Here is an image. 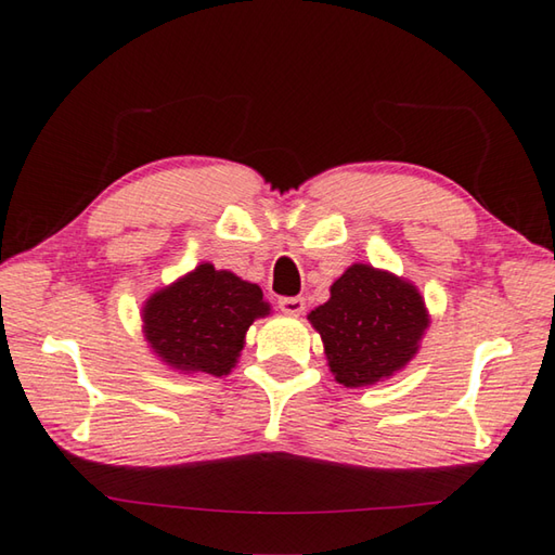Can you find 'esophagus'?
Here are the masks:
<instances>
[{
	"instance_id": "34e87169",
	"label": "esophagus",
	"mask_w": 555,
	"mask_h": 555,
	"mask_svg": "<svg viewBox=\"0 0 555 555\" xmlns=\"http://www.w3.org/2000/svg\"><path fill=\"white\" fill-rule=\"evenodd\" d=\"M279 308L284 311L286 315H304L306 311V300L296 296V298H281L279 300Z\"/></svg>"
}]
</instances>
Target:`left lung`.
Masks as SVG:
<instances>
[{"instance_id":"8db88e82","label":"left lung","mask_w":555,"mask_h":555,"mask_svg":"<svg viewBox=\"0 0 555 555\" xmlns=\"http://www.w3.org/2000/svg\"><path fill=\"white\" fill-rule=\"evenodd\" d=\"M308 321L321 335L335 382L360 389L406 367L418 354L430 315L411 281L357 261L333 281L331 298L308 313Z\"/></svg>"}]
</instances>
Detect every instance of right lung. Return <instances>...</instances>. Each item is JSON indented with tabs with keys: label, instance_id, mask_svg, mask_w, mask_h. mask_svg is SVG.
I'll list each match as a JSON object with an SVG mask.
<instances>
[{
	"label": "right lung",
	"instance_id": "add662e5",
	"mask_svg": "<svg viewBox=\"0 0 555 555\" xmlns=\"http://www.w3.org/2000/svg\"><path fill=\"white\" fill-rule=\"evenodd\" d=\"M269 313L257 284L203 261L144 300L142 333L168 370L224 377L237 367L249 325Z\"/></svg>",
	"mask_w": 555,
	"mask_h": 555
}]
</instances>
